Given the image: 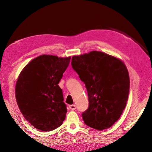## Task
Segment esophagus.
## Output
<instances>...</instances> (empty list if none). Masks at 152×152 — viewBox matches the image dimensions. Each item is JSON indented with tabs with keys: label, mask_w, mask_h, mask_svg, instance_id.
<instances>
[{
	"label": "esophagus",
	"mask_w": 152,
	"mask_h": 152,
	"mask_svg": "<svg viewBox=\"0 0 152 152\" xmlns=\"http://www.w3.org/2000/svg\"><path fill=\"white\" fill-rule=\"evenodd\" d=\"M69 108H70V110H76V106L75 104H71V105H70V106H69Z\"/></svg>",
	"instance_id": "1"
}]
</instances>
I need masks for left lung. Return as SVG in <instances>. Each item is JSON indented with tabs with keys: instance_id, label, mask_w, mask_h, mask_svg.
<instances>
[{
	"instance_id": "8db88e82",
	"label": "left lung",
	"mask_w": 152,
	"mask_h": 152,
	"mask_svg": "<svg viewBox=\"0 0 152 152\" xmlns=\"http://www.w3.org/2000/svg\"><path fill=\"white\" fill-rule=\"evenodd\" d=\"M71 64L88 92L89 106L82 114L84 123L97 130L110 127L127 102L130 82L125 64L97 51L74 56Z\"/></svg>"
}]
</instances>
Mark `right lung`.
<instances>
[{
	"mask_svg": "<svg viewBox=\"0 0 152 152\" xmlns=\"http://www.w3.org/2000/svg\"><path fill=\"white\" fill-rule=\"evenodd\" d=\"M70 57L42 55L23 69L15 86L20 112L37 129L49 132L62 124L67 113L59 82Z\"/></svg>",
	"mask_w": 152,
	"mask_h": 152,
	"instance_id": "right-lung-1",
	"label": "right lung"
}]
</instances>
